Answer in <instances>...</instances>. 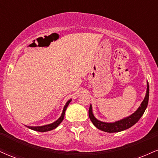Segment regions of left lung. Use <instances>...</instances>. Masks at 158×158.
Listing matches in <instances>:
<instances>
[{
  "label": "left lung",
  "mask_w": 158,
  "mask_h": 158,
  "mask_svg": "<svg viewBox=\"0 0 158 158\" xmlns=\"http://www.w3.org/2000/svg\"><path fill=\"white\" fill-rule=\"evenodd\" d=\"M148 97H149V86H148V82L147 81V88H146V93L144 99L141 102L139 108L130 116L114 123L102 122V121L99 120V119H97L94 117L93 114V110H92V106L90 104L89 111H88L90 119L93 123L94 126L97 127L98 129L101 130L102 131L108 132V133H114V132L124 131V130L128 129V128L133 126L141 118V117L144 114L146 108H147Z\"/></svg>",
  "instance_id": "8db88e82"
}]
</instances>
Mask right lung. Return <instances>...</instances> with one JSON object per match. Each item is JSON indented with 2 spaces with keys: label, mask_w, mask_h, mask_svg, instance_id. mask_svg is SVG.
Listing matches in <instances>:
<instances>
[{
  "label": "right lung",
  "mask_w": 158,
  "mask_h": 158,
  "mask_svg": "<svg viewBox=\"0 0 158 158\" xmlns=\"http://www.w3.org/2000/svg\"><path fill=\"white\" fill-rule=\"evenodd\" d=\"M71 100L72 99H69L68 102H66L64 108H63L61 115L60 116V117L57 119V120L55 121V122H53L52 123H50V124L44 125V126H26L27 127V128H30V129L34 130V131H40V132L49 131H51V130H52V129H54V128H57V127L59 126V124L62 122L63 119H64L65 110H66L67 108H68L69 103L71 102Z\"/></svg>",
  "instance_id": "1"
}]
</instances>
